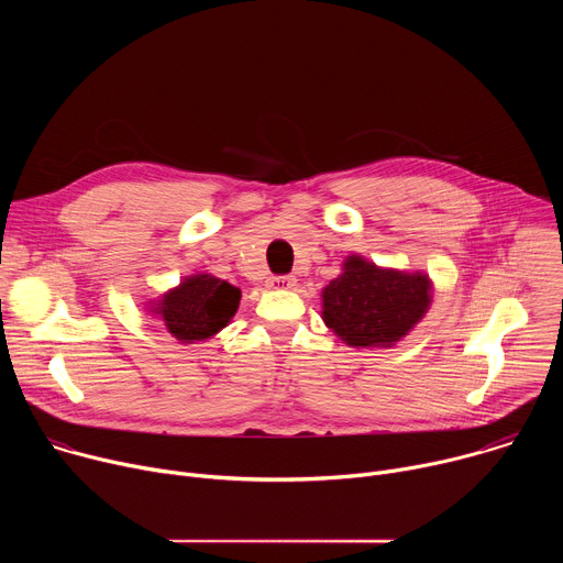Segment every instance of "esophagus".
<instances>
[{
    "instance_id": "obj_1",
    "label": "esophagus",
    "mask_w": 563,
    "mask_h": 563,
    "mask_svg": "<svg viewBox=\"0 0 563 563\" xmlns=\"http://www.w3.org/2000/svg\"><path fill=\"white\" fill-rule=\"evenodd\" d=\"M272 289H294L296 287V278L294 276H276L269 280Z\"/></svg>"
}]
</instances>
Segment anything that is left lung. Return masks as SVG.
<instances>
[{
  "label": "left lung",
  "mask_w": 563,
  "mask_h": 563,
  "mask_svg": "<svg viewBox=\"0 0 563 563\" xmlns=\"http://www.w3.org/2000/svg\"><path fill=\"white\" fill-rule=\"evenodd\" d=\"M432 294L434 283L426 272L378 267L352 254L320 291V318L350 347L387 350L421 323Z\"/></svg>",
  "instance_id": "left-lung-1"
}]
</instances>
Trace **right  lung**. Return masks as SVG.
<instances>
[{
	"mask_svg": "<svg viewBox=\"0 0 563 563\" xmlns=\"http://www.w3.org/2000/svg\"><path fill=\"white\" fill-rule=\"evenodd\" d=\"M240 291L213 274L196 272L146 302L148 313L180 343H198L222 332L240 305Z\"/></svg>",
	"mask_w": 563,
	"mask_h": 563,
	"instance_id": "right-lung-1",
	"label": "right lung"
}]
</instances>
